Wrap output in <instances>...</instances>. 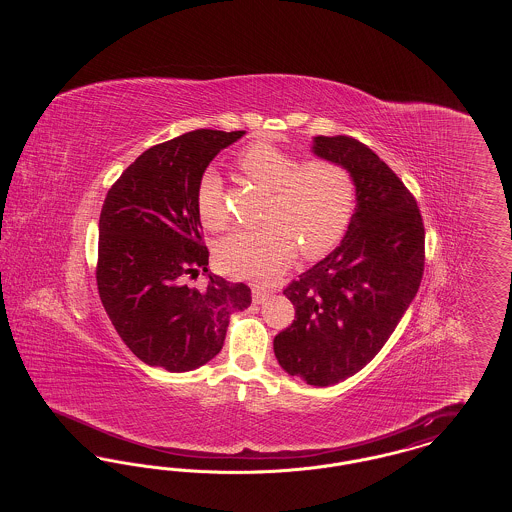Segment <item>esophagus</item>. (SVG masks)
<instances>
[{
	"instance_id": "obj_1",
	"label": "esophagus",
	"mask_w": 512,
	"mask_h": 512,
	"mask_svg": "<svg viewBox=\"0 0 512 512\" xmlns=\"http://www.w3.org/2000/svg\"><path fill=\"white\" fill-rule=\"evenodd\" d=\"M253 303H265L268 299V295H270V292L268 290H265V288H259V286H253Z\"/></svg>"
}]
</instances>
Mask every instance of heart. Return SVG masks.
I'll return each mask as SVG.
<instances>
[{
  "instance_id": "obj_1",
  "label": "heart",
  "mask_w": 512,
  "mask_h": 512,
  "mask_svg": "<svg viewBox=\"0 0 512 512\" xmlns=\"http://www.w3.org/2000/svg\"><path fill=\"white\" fill-rule=\"evenodd\" d=\"M245 176L270 192L261 230L236 232L217 247L220 268L242 280L268 282L297 253L317 259L336 247L355 213V180L330 159L301 163L270 144H253L238 157ZM199 219L209 230L228 226L219 174L203 172L195 192Z\"/></svg>"
}]
</instances>
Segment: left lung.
<instances>
[{"label":"left lung","mask_w":512,"mask_h":512,"mask_svg":"<svg viewBox=\"0 0 512 512\" xmlns=\"http://www.w3.org/2000/svg\"><path fill=\"white\" fill-rule=\"evenodd\" d=\"M313 153L343 165L357 205L341 244L284 290L292 326L274 338L280 366L311 386L365 368L409 309L424 272V224L413 194L365 144L315 136Z\"/></svg>","instance_id":"1"}]
</instances>
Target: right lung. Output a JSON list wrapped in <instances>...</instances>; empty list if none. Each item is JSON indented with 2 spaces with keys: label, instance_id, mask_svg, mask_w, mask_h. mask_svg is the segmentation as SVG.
Here are the masks:
<instances>
[{
  "label": "right lung",
  "instance_id": "obj_1",
  "mask_svg": "<svg viewBox=\"0 0 512 512\" xmlns=\"http://www.w3.org/2000/svg\"><path fill=\"white\" fill-rule=\"evenodd\" d=\"M244 130H194L149 147L111 186L99 215V297L126 347L149 366L188 372L209 363L230 315L251 290L207 272L195 205L199 178Z\"/></svg>",
  "mask_w": 512,
  "mask_h": 512
}]
</instances>
